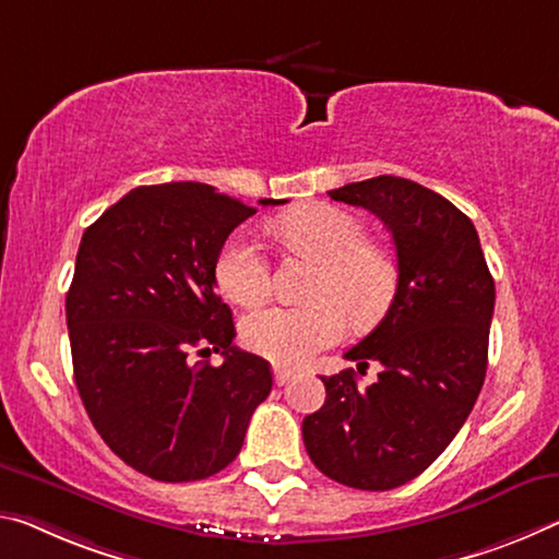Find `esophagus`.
Returning <instances> with one entry per match:
<instances>
[{
	"mask_svg": "<svg viewBox=\"0 0 559 559\" xmlns=\"http://www.w3.org/2000/svg\"><path fill=\"white\" fill-rule=\"evenodd\" d=\"M290 378H294V370L290 368H283V366L273 368V380H276V385H286Z\"/></svg>",
	"mask_w": 559,
	"mask_h": 559,
	"instance_id": "obj_1",
	"label": "esophagus"
}]
</instances>
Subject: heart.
<instances>
[{
	"label": "heart",
	"mask_w": 559,
	"mask_h": 559,
	"mask_svg": "<svg viewBox=\"0 0 559 559\" xmlns=\"http://www.w3.org/2000/svg\"><path fill=\"white\" fill-rule=\"evenodd\" d=\"M290 246L321 263L311 306H273L251 313L241 325L248 348L281 366H300L341 341L345 323L366 325L391 306L397 269L388 248L368 241V226L333 203H308L278 221ZM216 283L224 296L255 308L271 296V265L248 236L228 238L216 259Z\"/></svg>",
	"instance_id": "1"
}]
</instances>
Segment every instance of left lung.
<instances>
[{
	"label": "left lung",
	"instance_id": "obj_1",
	"mask_svg": "<svg viewBox=\"0 0 559 559\" xmlns=\"http://www.w3.org/2000/svg\"><path fill=\"white\" fill-rule=\"evenodd\" d=\"M333 201L362 206L393 236L397 286L373 331L345 353L383 370L360 391L356 373L321 378L325 403L304 418L313 465L356 490H393L432 465L480 395L495 281L463 211L401 176L345 183Z\"/></svg>",
	"mask_w": 559,
	"mask_h": 559
}]
</instances>
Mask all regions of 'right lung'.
Here are the masks:
<instances>
[{"label":"right lung","instance_id":"right-lung-1","mask_svg":"<svg viewBox=\"0 0 559 559\" xmlns=\"http://www.w3.org/2000/svg\"><path fill=\"white\" fill-rule=\"evenodd\" d=\"M276 206V199H261ZM255 209L209 183L139 186L86 228L67 294L76 391L123 463L162 483L224 471L273 388L236 348L216 259ZM222 350L225 362L193 361Z\"/></svg>","mask_w":559,"mask_h":559}]
</instances>
